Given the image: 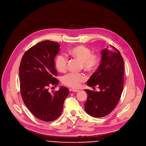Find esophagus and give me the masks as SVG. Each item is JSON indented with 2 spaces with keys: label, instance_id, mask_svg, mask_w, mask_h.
I'll return each mask as SVG.
<instances>
[{
  "label": "esophagus",
  "instance_id": "34e87169",
  "mask_svg": "<svg viewBox=\"0 0 146 146\" xmlns=\"http://www.w3.org/2000/svg\"><path fill=\"white\" fill-rule=\"evenodd\" d=\"M71 91H72V92H79L80 91V90H76V89H71Z\"/></svg>",
  "mask_w": 146,
  "mask_h": 146
}]
</instances>
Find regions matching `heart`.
I'll return each instance as SVG.
<instances>
[{
    "label": "heart",
    "mask_w": 146,
    "mask_h": 146,
    "mask_svg": "<svg viewBox=\"0 0 146 146\" xmlns=\"http://www.w3.org/2000/svg\"><path fill=\"white\" fill-rule=\"evenodd\" d=\"M68 54L71 57L81 61V67L85 70L93 72L96 70L100 64V56L98 54L91 53V50L88 46L80 45L69 49ZM68 60L62 55H58L55 59V66L58 71L63 72L67 67ZM86 80V76L82 73H69L62 78L63 83L68 87L78 88L80 84Z\"/></svg>",
    "instance_id": "b5f03b06"
}]
</instances>
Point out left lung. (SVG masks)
<instances>
[{"label":"left lung","mask_w":146,"mask_h":146,"mask_svg":"<svg viewBox=\"0 0 146 146\" xmlns=\"http://www.w3.org/2000/svg\"><path fill=\"white\" fill-rule=\"evenodd\" d=\"M107 48L101 50V64L87 83L90 87L97 85L100 91L84 90L88 94L85 110L95 117L109 114L116 107L123 90V58L115 47Z\"/></svg>","instance_id":"1"}]
</instances>
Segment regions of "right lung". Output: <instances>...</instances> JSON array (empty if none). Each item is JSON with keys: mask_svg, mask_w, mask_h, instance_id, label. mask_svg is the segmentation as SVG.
<instances>
[{"mask_svg": "<svg viewBox=\"0 0 146 146\" xmlns=\"http://www.w3.org/2000/svg\"><path fill=\"white\" fill-rule=\"evenodd\" d=\"M58 42L44 40L24 54L19 66L21 93L25 104L36 118L52 121L61 115L69 90L60 87L49 92L48 87L58 85L54 59L60 50Z\"/></svg>", "mask_w": 146, "mask_h": 146, "instance_id": "right-lung-1", "label": "right lung"}]
</instances>
